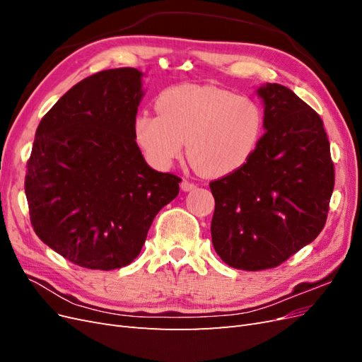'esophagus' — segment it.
Wrapping results in <instances>:
<instances>
[{"label":"esophagus","instance_id":"obj_1","mask_svg":"<svg viewBox=\"0 0 362 362\" xmlns=\"http://www.w3.org/2000/svg\"><path fill=\"white\" fill-rule=\"evenodd\" d=\"M181 189H182V192H192V190L196 189V184L189 182V181H182L181 182Z\"/></svg>","mask_w":362,"mask_h":362}]
</instances>
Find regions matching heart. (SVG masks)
<instances>
[{
  "label": "heart",
  "mask_w": 362,
  "mask_h": 362,
  "mask_svg": "<svg viewBox=\"0 0 362 362\" xmlns=\"http://www.w3.org/2000/svg\"><path fill=\"white\" fill-rule=\"evenodd\" d=\"M156 115L139 113L133 137L152 166L172 168L185 149L193 166L208 178L243 168L264 131V115L249 96L208 84H180L163 90Z\"/></svg>",
  "instance_id": "b5f03b06"
}]
</instances>
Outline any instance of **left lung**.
<instances>
[{"mask_svg": "<svg viewBox=\"0 0 362 362\" xmlns=\"http://www.w3.org/2000/svg\"><path fill=\"white\" fill-rule=\"evenodd\" d=\"M264 129L243 168L210 182L217 255L240 270L279 266L325 226L334 190V163L320 116L288 87L257 89Z\"/></svg>", "mask_w": 362, "mask_h": 362, "instance_id": "1", "label": "left lung"}]
</instances>
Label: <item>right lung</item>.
I'll list each match as a JSON object with an SVG mask.
<instances>
[{"label":"right lung","mask_w":362,"mask_h":362,"mask_svg":"<svg viewBox=\"0 0 362 362\" xmlns=\"http://www.w3.org/2000/svg\"><path fill=\"white\" fill-rule=\"evenodd\" d=\"M144 72L87 76L43 116L27 163L31 225L76 266H128L152 221L177 198L181 180L148 166L133 137Z\"/></svg>","instance_id":"1"}]
</instances>
